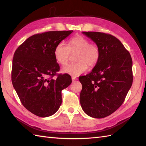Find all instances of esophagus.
I'll list each match as a JSON object with an SVG mask.
<instances>
[{"mask_svg":"<svg viewBox=\"0 0 146 146\" xmlns=\"http://www.w3.org/2000/svg\"><path fill=\"white\" fill-rule=\"evenodd\" d=\"M71 78H72V80H73V82L75 81V80H77V78H76V77H75V76H72V77H71Z\"/></svg>","mask_w":146,"mask_h":146,"instance_id":"esophagus-1","label":"esophagus"}]
</instances>
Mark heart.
<instances>
[{
	"mask_svg": "<svg viewBox=\"0 0 146 146\" xmlns=\"http://www.w3.org/2000/svg\"><path fill=\"white\" fill-rule=\"evenodd\" d=\"M89 40L84 37L76 36L71 38L68 46L61 42L56 46L54 56L56 61L61 65H65L71 56L75 54L77 61L64 67L63 73L73 76H78L87 70L88 66L91 68L97 65L100 58V51L97 45L90 43Z\"/></svg>",
	"mask_w": 146,
	"mask_h": 146,
	"instance_id": "heart-1",
	"label": "heart"
}]
</instances>
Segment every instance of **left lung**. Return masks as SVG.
<instances>
[{
    "label": "left lung",
    "mask_w": 146,
    "mask_h": 146,
    "mask_svg": "<svg viewBox=\"0 0 146 146\" xmlns=\"http://www.w3.org/2000/svg\"><path fill=\"white\" fill-rule=\"evenodd\" d=\"M100 51L98 63L90 73L79 77L82 85L80 101L85 113L102 119L113 113L123 102L132 82V60L119 39L108 34L82 32Z\"/></svg>",
    "instance_id": "obj_1"
}]
</instances>
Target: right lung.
Returning a JSON list of instances; mask_svg holds the SVG:
<instances>
[{
  "label": "right lung",
  "mask_w": 146,
  "mask_h": 146,
  "mask_svg": "<svg viewBox=\"0 0 146 146\" xmlns=\"http://www.w3.org/2000/svg\"><path fill=\"white\" fill-rule=\"evenodd\" d=\"M73 31H48L27 38L15 51L12 60V83L22 104L41 117L55 113L62 103L61 91L71 83L68 74H60L54 56L58 43Z\"/></svg>",
  "instance_id": "right-lung-1"
}]
</instances>
